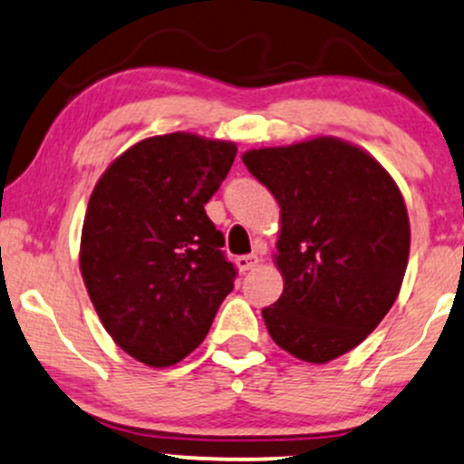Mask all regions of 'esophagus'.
I'll return each instance as SVG.
<instances>
[{
	"instance_id": "1",
	"label": "esophagus",
	"mask_w": 464,
	"mask_h": 464,
	"mask_svg": "<svg viewBox=\"0 0 464 464\" xmlns=\"http://www.w3.org/2000/svg\"><path fill=\"white\" fill-rule=\"evenodd\" d=\"M236 266L240 268L242 273L251 271L253 266H257V256H240L236 259Z\"/></svg>"
}]
</instances>
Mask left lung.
Returning a JSON list of instances; mask_svg holds the SVG:
<instances>
[{
    "label": "left lung",
    "mask_w": 464,
    "mask_h": 464,
    "mask_svg": "<svg viewBox=\"0 0 464 464\" xmlns=\"http://www.w3.org/2000/svg\"><path fill=\"white\" fill-rule=\"evenodd\" d=\"M242 160L282 208L284 293L262 310L268 334L308 363L337 359L381 324L403 284V196L372 156L337 139L251 150Z\"/></svg>",
    "instance_id": "obj_1"
}]
</instances>
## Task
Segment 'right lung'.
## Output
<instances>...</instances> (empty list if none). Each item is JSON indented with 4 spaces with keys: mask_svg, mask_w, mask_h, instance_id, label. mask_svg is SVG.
I'll list each match as a JSON object with an SVG mask.
<instances>
[{
    "mask_svg": "<svg viewBox=\"0 0 464 464\" xmlns=\"http://www.w3.org/2000/svg\"><path fill=\"white\" fill-rule=\"evenodd\" d=\"M233 142L154 136L116 158L92 191L81 273L116 345L151 368L193 353L237 271L205 205L236 160Z\"/></svg>",
    "mask_w": 464,
    "mask_h": 464,
    "instance_id": "1",
    "label": "right lung"
}]
</instances>
